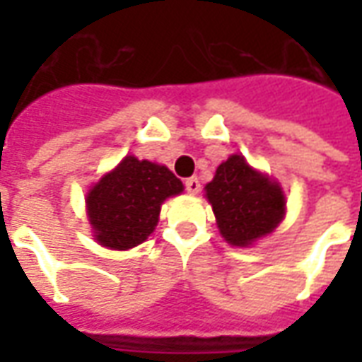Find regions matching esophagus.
<instances>
[{
    "label": "esophagus",
    "mask_w": 362,
    "mask_h": 362,
    "mask_svg": "<svg viewBox=\"0 0 362 362\" xmlns=\"http://www.w3.org/2000/svg\"><path fill=\"white\" fill-rule=\"evenodd\" d=\"M184 186H186V189H188V194H197V192H199V188H202V184H199V180H197L196 176L186 178Z\"/></svg>",
    "instance_id": "esophagus-1"
}]
</instances>
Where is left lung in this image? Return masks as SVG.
I'll return each mask as SVG.
<instances>
[{"label":"left lung","instance_id":"8db88e82","mask_svg":"<svg viewBox=\"0 0 362 362\" xmlns=\"http://www.w3.org/2000/svg\"><path fill=\"white\" fill-rule=\"evenodd\" d=\"M205 197L223 238L243 248L273 233L287 209L279 184L252 168L243 155H230L217 166Z\"/></svg>","mask_w":362,"mask_h":362}]
</instances>
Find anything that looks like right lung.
<instances>
[{"label":"right lung","instance_id":"obj_1","mask_svg":"<svg viewBox=\"0 0 362 362\" xmlns=\"http://www.w3.org/2000/svg\"><path fill=\"white\" fill-rule=\"evenodd\" d=\"M182 189V182L165 165L127 155L85 197L95 240L110 250L145 243L157 227L163 202Z\"/></svg>","mask_w":362,"mask_h":362}]
</instances>
